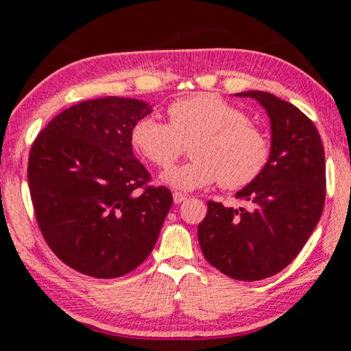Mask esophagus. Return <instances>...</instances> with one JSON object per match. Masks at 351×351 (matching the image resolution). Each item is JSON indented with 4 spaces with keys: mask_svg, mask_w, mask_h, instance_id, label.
I'll use <instances>...</instances> for the list:
<instances>
[{
    "mask_svg": "<svg viewBox=\"0 0 351 351\" xmlns=\"http://www.w3.org/2000/svg\"><path fill=\"white\" fill-rule=\"evenodd\" d=\"M187 197L184 193H181V192H175L173 193V201H175V204H181L184 199H186Z\"/></svg>",
    "mask_w": 351,
    "mask_h": 351,
    "instance_id": "obj_1",
    "label": "esophagus"
}]
</instances>
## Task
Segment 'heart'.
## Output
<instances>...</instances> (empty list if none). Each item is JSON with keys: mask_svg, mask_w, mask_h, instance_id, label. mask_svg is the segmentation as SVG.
<instances>
[{"mask_svg": "<svg viewBox=\"0 0 351 351\" xmlns=\"http://www.w3.org/2000/svg\"><path fill=\"white\" fill-rule=\"evenodd\" d=\"M167 116L169 123L153 116L139 119L132 130V144L154 167L169 169L192 142L193 159L162 175L171 187L195 190L219 181L223 189H243L268 165V136L249 122L245 111L217 94L176 100Z\"/></svg>", "mask_w": 351, "mask_h": 351, "instance_id": "b5f03b06", "label": "heart"}]
</instances>
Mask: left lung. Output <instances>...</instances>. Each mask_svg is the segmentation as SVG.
I'll return each mask as SVG.
<instances>
[{
  "label": "left lung",
  "instance_id": "8db88e82",
  "mask_svg": "<svg viewBox=\"0 0 351 351\" xmlns=\"http://www.w3.org/2000/svg\"><path fill=\"white\" fill-rule=\"evenodd\" d=\"M271 119V156L257 180L235 198L251 207L207 203L198 226L206 260L235 280L254 282L277 274L305 246L325 204V153L311 119L293 104L265 91H246Z\"/></svg>",
  "mask_w": 351,
  "mask_h": 351
}]
</instances>
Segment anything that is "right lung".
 Wrapping results in <instances>:
<instances>
[{
  "label": "right lung",
  "instance_id": "add662e5",
  "mask_svg": "<svg viewBox=\"0 0 351 351\" xmlns=\"http://www.w3.org/2000/svg\"><path fill=\"white\" fill-rule=\"evenodd\" d=\"M152 108L138 99L85 100L41 130L29 153L35 218L63 263L122 277L150 255L173 203L134 158L132 130Z\"/></svg>",
  "mask_w": 351,
  "mask_h": 351
}]
</instances>
